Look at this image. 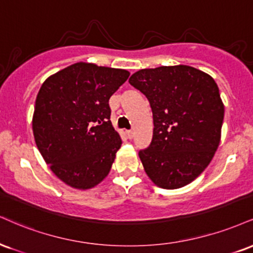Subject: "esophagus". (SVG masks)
<instances>
[{
    "instance_id": "obj_1",
    "label": "esophagus",
    "mask_w": 253,
    "mask_h": 253,
    "mask_svg": "<svg viewBox=\"0 0 253 253\" xmlns=\"http://www.w3.org/2000/svg\"><path fill=\"white\" fill-rule=\"evenodd\" d=\"M125 133H126L127 138H128V139H132L133 135H134V132H133V130H126Z\"/></svg>"
}]
</instances>
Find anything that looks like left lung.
Wrapping results in <instances>:
<instances>
[{
  "label": "left lung",
  "instance_id": "obj_1",
  "mask_svg": "<svg viewBox=\"0 0 253 253\" xmlns=\"http://www.w3.org/2000/svg\"><path fill=\"white\" fill-rule=\"evenodd\" d=\"M129 84L150 101L153 138L139 152L157 186L180 188L209 166L220 142L224 103L213 78L193 67L141 69Z\"/></svg>",
  "mask_w": 253,
  "mask_h": 253
}]
</instances>
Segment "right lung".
I'll list each match as a JSON object with an SVG mask.
<instances>
[{
    "label": "right lung",
    "mask_w": 253,
    "mask_h": 253,
    "mask_svg": "<svg viewBox=\"0 0 253 253\" xmlns=\"http://www.w3.org/2000/svg\"><path fill=\"white\" fill-rule=\"evenodd\" d=\"M128 77L125 69L78 62L42 84L33 133L41 156L65 184L88 190L111 171L123 141L112 126L108 101Z\"/></svg>",
    "instance_id": "add662e5"
}]
</instances>
